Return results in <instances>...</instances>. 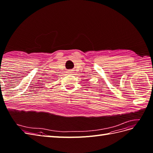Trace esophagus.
<instances>
[{
    "instance_id": "esophagus-1",
    "label": "esophagus",
    "mask_w": 153,
    "mask_h": 153,
    "mask_svg": "<svg viewBox=\"0 0 153 153\" xmlns=\"http://www.w3.org/2000/svg\"><path fill=\"white\" fill-rule=\"evenodd\" d=\"M69 72H71V71H69Z\"/></svg>"
}]
</instances>
